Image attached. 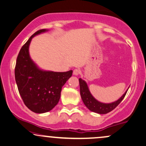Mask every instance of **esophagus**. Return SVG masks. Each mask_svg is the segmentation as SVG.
Here are the masks:
<instances>
[{
	"mask_svg": "<svg viewBox=\"0 0 146 146\" xmlns=\"http://www.w3.org/2000/svg\"><path fill=\"white\" fill-rule=\"evenodd\" d=\"M80 70L79 69H75L73 71V74L74 75V76H78V75L80 74Z\"/></svg>",
	"mask_w": 146,
	"mask_h": 146,
	"instance_id": "esophagus-1",
	"label": "esophagus"
}]
</instances>
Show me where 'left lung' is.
<instances>
[{
  "mask_svg": "<svg viewBox=\"0 0 146 146\" xmlns=\"http://www.w3.org/2000/svg\"><path fill=\"white\" fill-rule=\"evenodd\" d=\"M78 80L79 84H80V96H81L82 100L84 104L89 110L100 114H107V113L113 110L122 102V100L125 98L126 93H127L129 89H127L125 91V93L118 100H116V102H111V103L109 104H105L99 102L91 95L87 82L84 81V80H82L81 78H79Z\"/></svg>",
  "mask_w": 146,
  "mask_h": 146,
  "instance_id": "1",
  "label": "left lung"
}]
</instances>
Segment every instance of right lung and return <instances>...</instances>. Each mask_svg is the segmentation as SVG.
I'll use <instances>...</instances> for the list:
<instances>
[{
  "label": "right lung",
  "mask_w": 146,
  "mask_h": 146,
  "mask_svg": "<svg viewBox=\"0 0 146 146\" xmlns=\"http://www.w3.org/2000/svg\"><path fill=\"white\" fill-rule=\"evenodd\" d=\"M48 30H38L28 39L18 54L15 68L19 94L28 108L38 114L47 112L58 104L62 88L72 75V70L57 72L40 69L30 57L32 38Z\"/></svg>",
  "instance_id": "obj_1"
}]
</instances>
